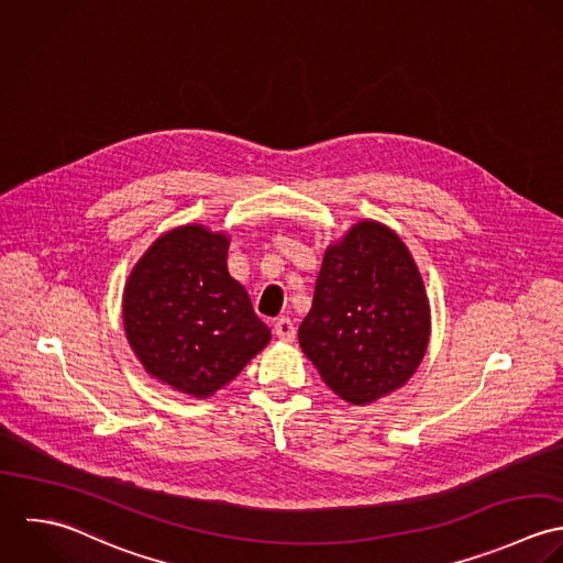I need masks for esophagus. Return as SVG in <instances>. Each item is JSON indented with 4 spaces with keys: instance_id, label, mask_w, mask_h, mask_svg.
Segmentation results:
<instances>
[{
    "instance_id": "esophagus-1",
    "label": "esophagus",
    "mask_w": 563,
    "mask_h": 563,
    "mask_svg": "<svg viewBox=\"0 0 563 563\" xmlns=\"http://www.w3.org/2000/svg\"><path fill=\"white\" fill-rule=\"evenodd\" d=\"M274 335L278 339H283V341H294V338H296V327H294V322H291L289 318H278V320L274 322Z\"/></svg>"
}]
</instances>
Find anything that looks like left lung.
Returning <instances> with one entry per match:
<instances>
[{"mask_svg":"<svg viewBox=\"0 0 563 563\" xmlns=\"http://www.w3.org/2000/svg\"><path fill=\"white\" fill-rule=\"evenodd\" d=\"M429 335L424 280L394 230L363 220L327 247L298 339L339 398L369 405L402 387Z\"/></svg>","mask_w":563,"mask_h":563,"instance_id":"1","label":"left lung"}]
</instances>
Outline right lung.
<instances>
[{"label": "right lung", "instance_id": "obj_1", "mask_svg": "<svg viewBox=\"0 0 563 563\" xmlns=\"http://www.w3.org/2000/svg\"><path fill=\"white\" fill-rule=\"evenodd\" d=\"M224 232L180 225L139 258L123 289V329L145 372L209 398L269 343L250 296L228 274Z\"/></svg>", "mask_w": 563, "mask_h": 563}]
</instances>
